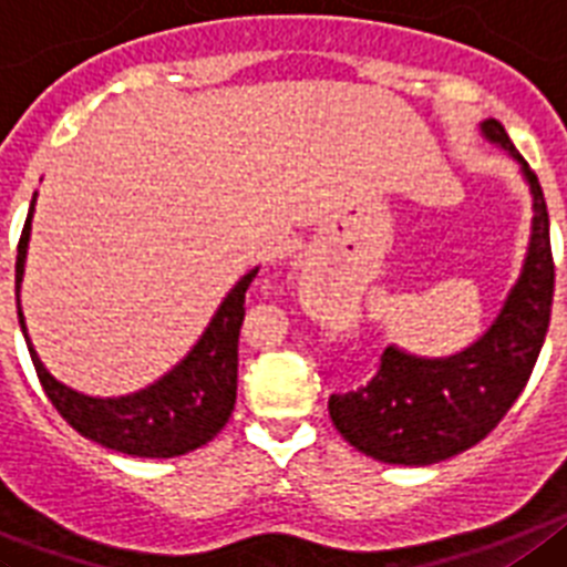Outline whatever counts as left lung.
<instances>
[{
	"label": "left lung",
	"mask_w": 567,
	"mask_h": 567,
	"mask_svg": "<svg viewBox=\"0 0 567 567\" xmlns=\"http://www.w3.org/2000/svg\"><path fill=\"white\" fill-rule=\"evenodd\" d=\"M480 131L519 165L528 185V250L499 313L476 342L451 357H416L388 344L365 388L328 400L344 440L388 465H433L485 440L528 382L548 333L554 256L543 188L499 122L485 120Z\"/></svg>",
	"instance_id": "left-lung-1"
}]
</instances>
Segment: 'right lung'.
Instances as JSON below:
<instances>
[{
  "mask_svg": "<svg viewBox=\"0 0 567 567\" xmlns=\"http://www.w3.org/2000/svg\"><path fill=\"white\" fill-rule=\"evenodd\" d=\"M37 194L28 208L17 250V313L19 328L31 351L37 377L68 425L85 440L127 456L171 460L208 445L223 431L236 402V368H239V328L245 319V290L259 268H250L228 297L219 302L208 328L202 331L185 357L156 382L122 396H91L59 382L39 359L22 313V279L31 243Z\"/></svg>",
  "mask_w": 567,
  "mask_h": 567,
  "instance_id": "obj_1",
  "label": "right lung"
}]
</instances>
